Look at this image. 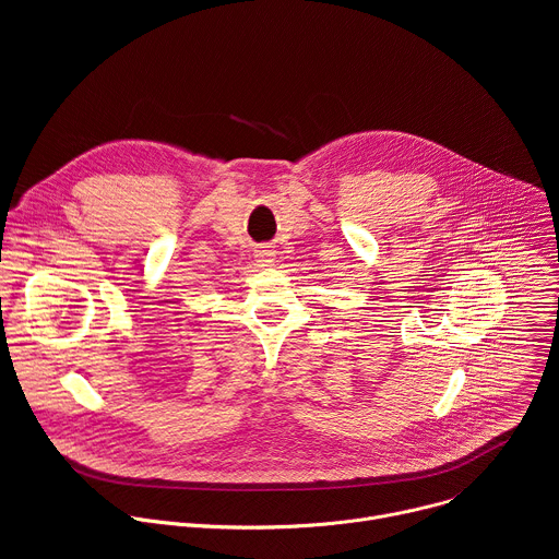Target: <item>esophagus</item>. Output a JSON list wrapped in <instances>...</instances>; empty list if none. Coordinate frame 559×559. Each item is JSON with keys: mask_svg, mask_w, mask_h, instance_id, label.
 <instances>
[{"mask_svg": "<svg viewBox=\"0 0 559 559\" xmlns=\"http://www.w3.org/2000/svg\"><path fill=\"white\" fill-rule=\"evenodd\" d=\"M257 259H259V263H261L263 267H267V265H272V263H274V250H270V248H261V250L257 252Z\"/></svg>", "mask_w": 559, "mask_h": 559, "instance_id": "1", "label": "esophagus"}]
</instances>
